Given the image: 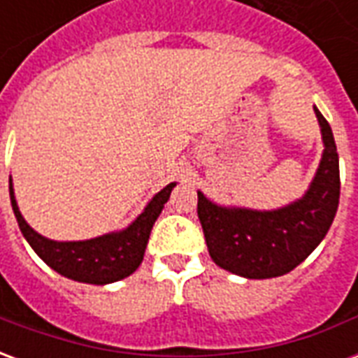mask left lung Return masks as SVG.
Listing matches in <instances>:
<instances>
[{
    "mask_svg": "<svg viewBox=\"0 0 358 358\" xmlns=\"http://www.w3.org/2000/svg\"><path fill=\"white\" fill-rule=\"evenodd\" d=\"M322 128L320 166L303 199L278 210L226 209L197 192L209 255L220 268L263 280L292 272L330 230L339 203V157L328 120L316 109Z\"/></svg>",
    "mask_w": 358,
    "mask_h": 358,
    "instance_id": "1",
    "label": "left lung"
}]
</instances>
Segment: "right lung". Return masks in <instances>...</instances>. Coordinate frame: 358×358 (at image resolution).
<instances>
[{
    "instance_id": "add662e5",
    "label": "right lung",
    "mask_w": 358,
    "mask_h": 358,
    "mask_svg": "<svg viewBox=\"0 0 358 358\" xmlns=\"http://www.w3.org/2000/svg\"><path fill=\"white\" fill-rule=\"evenodd\" d=\"M169 184L149 201L145 210L134 220L126 230L117 234H105L101 238L86 241H53L34 232L27 220L20 215L15 192L9 180V195H11L13 213L17 217L22 236L27 238L30 248L34 249L43 263L59 272L61 276L71 278L84 284H110L122 278L130 276L143 261V253L148 248L149 234L161 215L164 203L171 197L172 187Z\"/></svg>"
}]
</instances>
